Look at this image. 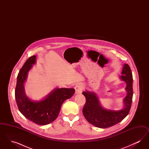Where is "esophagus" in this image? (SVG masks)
Masks as SVG:
<instances>
[{
    "label": "esophagus",
    "instance_id": "obj_1",
    "mask_svg": "<svg viewBox=\"0 0 149 149\" xmlns=\"http://www.w3.org/2000/svg\"><path fill=\"white\" fill-rule=\"evenodd\" d=\"M83 85L81 84H77L75 86V94H78L81 93L82 91H83Z\"/></svg>",
    "mask_w": 149,
    "mask_h": 149
}]
</instances>
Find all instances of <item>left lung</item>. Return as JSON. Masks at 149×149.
I'll list each match as a JSON object with an SVG mask.
<instances>
[{"instance_id":"left-lung-1","label":"left lung","mask_w":149,"mask_h":149,"mask_svg":"<svg viewBox=\"0 0 149 149\" xmlns=\"http://www.w3.org/2000/svg\"><path fill=\"white\" fill-rule=\"evenodd\" d=\"M120 80L126 83L127 95L123 100V107L120 110L107 109L102 106L98 96L93 92L86 90L82 94L86 103L83 113L89 123L97 127L106 128L114 126L123 120L130 112L133 97V78L131 69L127 64L123 65Z\"/></svg>"}]
</instances>
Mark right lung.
Wrapping results in <instances>:
<instances>
[{
  "label": "right lung",
  "mask_w": 149,
  "mask_h": 149,
  "mask_svg": "<svg viewBox=\"0 0 149 149\" xmlns=\"http://www.w3.org/2000/svg\"><path fill=\"white\" fill-rule=\"evenodd\" d=\"M36 63V56L30 57L17 78L15 97L19 111L26 118L39 125H46L56 120L62 104L75 93L73 88H55L39 100H32L25 93L24 84L29 71Z\"/></svg>",
  "instance_id": "1"
}]
</instances>
